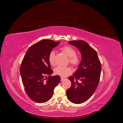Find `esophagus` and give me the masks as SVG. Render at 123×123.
Here are the masks:
<instances>
[{"mask_svg": "<svg viewBox=\"0 0 123 123\" xmlns=\"http://www.w3.org/2000/svg\"><path fill=\"white\" fill-rule=\"evenodd\" d=\"M64 80H65V78H64L61 77V81H63Z\"/></svg>", "mask_w": 123, "mask_h": 123, "instance_id": "34e87169", "label": "esophagus"}]
</instances>
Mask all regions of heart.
<instances>
[{
    "instance_id": "obj_1",
    "label": "heart",
    "mask_w": 123,
    "mask_h": 123,
    "mask_svg": "<svg viewBox=\"0 0 123 123\" xmlns=\"http://www.w3.org/2000/svg\"><path fill=\"white\" fill-rule=\"evenodd\" d=\"M60 49L69 57V62L72 65L76 66L79 63V58L76 55L75 50L69 46H65L60 48ZM49 63L54 66L55 64V51L52 50L49 54ZM72 72V68L69 67L58 66L55 69V73L61 77H66Z\"/></svg>"
}]
</instances>
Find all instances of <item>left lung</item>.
Segmentation results:
<instances>
[{
	"label": "left lung",
	"instance_id": "8db88e82",
	"mask_svg": "<svg viewBox=\"0 0 123 123\" xmlns=\"http://www.w3.org/2000/svg\"><path fill=\"white\" fill-rule=\"evenodd\" d=\"M68 44L77 48L82 56L78 68L68 79L72 83L66 92L69 101L74 104H81L89 99L98 85L102 69L97 53L85 41L74 40Z\"/></svg>",
	"mask_w": 123,
	"mask_h": 123
}]
</instances>
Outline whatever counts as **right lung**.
Returning a JSON list of instances; mask_svg holds the SVG:
<instances>
[{
	"instance_id": "right-lung-1",
	"label": "right lung",
	"mask_w": 123,
	"mask_h": 123,
	"mask_svg": "<svg viewBox=\"0 0 123 123\" xmlns=\"http://www.w3.org/2000/svg\"><path fill=\"white\" fill-rule=\"evenodd\" d=\"M59 43L49 39L39 41L28 49L23 58L20 68L22 83L26 93L34 102L49 101L61 81L59 75L50 76L53 71L49 60L50 51Z\"/></svg>"
}]
</instances>
